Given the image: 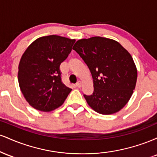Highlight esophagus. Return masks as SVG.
<instances>
[{
	"label": "esophagus",
	"instance_id": "34e87169",
	"mask_svg": "<svg viewBox=\"0 0 157 157\" xmlns=\"http://www.w3.org/2000/svg\"><path fill=\"white\" fill-rule=\"evenodd\" d=\"M81 86H82V83H81L80 81H78V82L76 83V86L77 88H80Z\"/></svg>",
	"mask_w": 157,
	"mask_h": 157
}]
</instances>
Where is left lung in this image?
<instances>
[{"mask_svg": "<svg viewBox=\"0 0 157 157\" xmlns=\"http://www.w3.org/2000/svg\"><path fill=\"white\" fill-rule=\"evenodd\" d=\"M73 49L89 67L94 92L84 94L97 113L111 114L122 109L135 89L137 71L132 57L117 41L102 37L77 40Z\"/></svg>", "mask_w": 157, "mask_h": 157, "instance_id": "left-lung-1", "label": "left lung"}]
</instances>
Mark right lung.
I'll return each instance as SVG.
<instances>
[{
	"mask_svg": "<svg viewBox=\"0 0 157 157\" xmlns=\"http://www.w3.org/2000/svg\"><path fill=\"white\" fill-rule=\"evenodd\" d=\"M75 42L60 36H46L34 41L23 53L18 66L19 86L26 101L35 109L53 111L71 91L62 82L60 66Z\"/></svg>",
	"mask_w": 157,
	"mask_h": 157,
	"instance_id": "add662e5",
	"label": "right lung"
}]
</instances>
